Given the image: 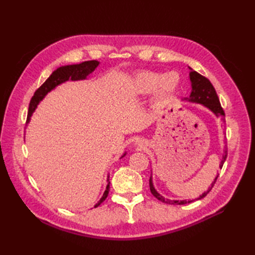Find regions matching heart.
Masks as SVG:
<instances>
[{
	"label": "heart",
	"instance_id": "1",
	"mask_svg": "<svg viewBox=\"0 0 255 255\" xmlns=\"http://www.w3.org/2000/svg\"><path fill=\"white\" fill-rule=\"evenodd\" d=\"M179 75L175 72L160 73L153 71H143L138 73L133 80V87L136 94L146 95L155 91V100L163 102L170 99L179 86Z\"/></svg>",
	"mask_w": 255,
	"mask_h": 255
}]
</instances>
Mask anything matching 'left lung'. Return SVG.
<instances>
[{"label": "left lung", "instance_id": "obj_1", "mask_svg": "<svg viewBox=\"0 0 255 255\" xmlns=\"http://www.w3.org/2000/svg\"><path fill=\"white\" fill-rule=\"evenodd\" d=\"M191 70V68H190ZM189 76H190V81H191V94H190V97L189 99H186L188 100V101L190 102H195V103H199V104H202L204 105L205 107H207L208 110H211L217 117H219L221 120L225 121V117H226V114H225V111H223V109L220 105V101H219V98L217 96V94H216V90L214 88V86L212 85V83L210 82V80L206 79L205 76L201 75L200 73L191 70L190 73H189ZM227 156H228V149L225 150V154H223L222 156V160L220 163V168H222L223 164H225V161L227 159ZM217 177L218 175L215 177L214 182L212 183L211 187L208 188L206 191H204L203 194L200 196L199 198L197 199H194V200H189V201H187V200H183V201H174V200H169V199H165L163 196H160L158 192L155 190V188H154L153 186V183H152V177H150V190L152 192V195L155 197L157 200H159V201L164 202V203H167V204H175V205H181V204H187V203H191L196 201V200H200L204 198L208 192H210L213 188V186L215 185L216 181H217Z\"/></svg>", "mask_w": 255, "mask_h": 255}]
</instances>
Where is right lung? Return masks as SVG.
I'll list each match as a JSON object with an SVG mask.
<instances>
[{
	"label": "right lung",
	"instance_id": "obj_1",
	"mask_svg": "<svg viewBox=\"0 0 255 255\" xmlns=\"http://www.w3.org/2000/svg\"><path fill=\"white\" fill-rule=\"evenodd\" d=\"M99 66V61L97 60H88V61H84L82 64L79 65H69V66H63L57 68L55 71H54L48 80L45 81L41 86L38 88L34 96L30 99L29 102V106H28V113H27V119L26 122L29 121L30 116L34 113V111L36 110V107L39 103L41 100L45 97V95L50 92L52 89L55 88L56 86H58L59 84L64 83L66 81H79V80H85L87 76L95 71V69ZM126 155V153L123 154V156ZM122 156V157H123ZM110 182L107 184L106 189L103 194V197L100 199V201L95 205V207L99 206L101 204L104 200L109 196V191H110Z\"/></svg>",
	"mask_w": 255,
	"mask_h": 255
}]
</instances>
